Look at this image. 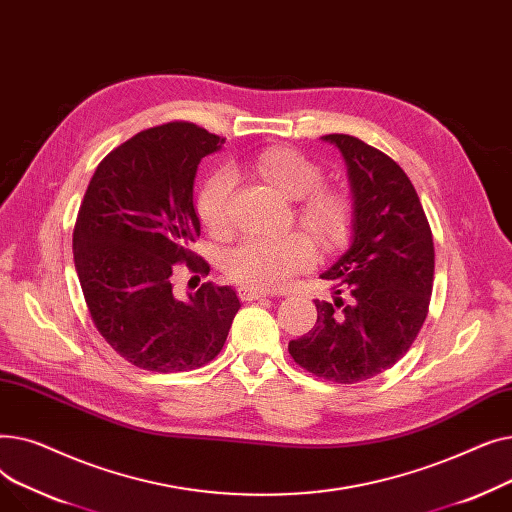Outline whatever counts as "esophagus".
I'll return each instance as SVG.
<instances>
[{"mask_svg": "<svg viewBox=\"0 0 512 512\" xmlns=\"http://www.w3.org/2000/svg\"><path fill=\"white\" fill-rule=\"evenodd\" d=\"M238 297H240V301H257V299H263V297H272V292L261 290V288H253V286H240Z\"/></svg>", "mask_w": 512, "mask_h": 512, "instance_id": "esophagus-1", "label": "esophagus"}]
</instances>
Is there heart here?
<instances>
[{
	"label": "heart",
	"instance_id": "obj_1",
	"mask_svg": "<svg viewBox=\"0 0 512 512\" xmlns=\"http://www.w3.org/2000/svg\"><path fill=\"white\" fill-rule=\"evenodd\" d=\"M249 164L288 199H299L297 220L321 247L336 249L351 236L355 201L340 188L321 186L326 178L324 170L305 153L292 147H267L257 151ZM232 186V174L220 170L207 178L199 193V220L215 236L226 234L230 228ZM313 261V242L301 232H292L278 238L242 240L226 253L224 272L242 286L276 290L309 270Z\"/></svg>",
	"mask_w": 512,
	"mask_h": 512
}]
</instances>
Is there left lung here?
Here are the masks:
<instances>
[{
    "mask_svg": "<svg viewBox=\"0 0 512 512\" xmlns=\"http://www.w3.org/2000/svg\"><path fill=\"white\" fill-rule=\"evenodd\" d=\"M321 139L346 161L353 242L321 274L336 290L334 303L315 301V326L290 340L288 353L317 378L357 384L390 369L415 342L434 288V236L413 182L392 157L351 134Z\"/></svg>",
    "mask_w": 512,
    "mask_h": 512,
    "instance_id": "8db88e82",
    "label": "left lung"
}]
</instances>
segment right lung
Segmentation results:
<instances>
[{
	"instance_id": "1",
	"label": "right lung",
	"mask_w": 512,
	"mask_h": 512,
	"mask_svg": "<svg viewBox=\"0 0 512 512\" xmlns=\"http://www.w3.org/2000/svg\"><path fill=\"white\" fill-rule=\"evenodd\" d=\"M226 139L193 122L134 134L97 166L72 234L74 265L99 334L128 363L147 371L197 369L218 357L240 301L230 286L201 284L186 301L172 274L201 234L193 205L199 161Z\"/></svg>"
}]
</instances>
